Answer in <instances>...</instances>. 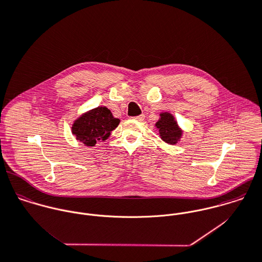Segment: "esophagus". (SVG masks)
<instances>
[{"label": "esophagus", "mask_w": 262, "mask_h": 262, "mask_svg": "<svg viewBox=\"0 0 262 262\" xmlns=\"http://www.w3.org/2000/svg\"><path fill=\"white\" fill-rule=\"evenodd\" d=\"M144 118H145V116L142 114V115H140V116H136V117H133V119L134 120H136V121H139V122H141V121H143L144 120Z\"/></svg>", "instance_id": "obj_1"}]
</instances>
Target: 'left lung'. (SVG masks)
<instances>
[{"mask_svg": "<svg viewBox=\"0 0 262 262\" xmlns=\"http://www.w3.org/2000/svg\"><path fill=\"white\" fill-rule=\"evenodd\" d=\"M160 119L156 123L160 137L168 144H177L183 135V130L179 127L174 116L168 112L160 114Z\"/></svg>", "mask_w": 262, "mask_h": 262, "instance_id": "left-lung-1", "label": "left lung"}]
</instances>
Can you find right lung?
Instances as JSON below:
<instances>
[{
  "instance_id": "1",
  "label": "right lung",
  "mask_w": 262,
  "mask_h": 262,
  "mask_svg": "<svg viewBox=\"0 0 262 262\" xmlns=\"http://www.w3.org/2000/svg\"><path fill=\"white\" fill-rule=\"evenodd\" d=\"M120 120L114 118L105 106H97L82 114L72 125V134L86 146H94L98 141L106 140Z\"/></svg>"
}]
</instances>
